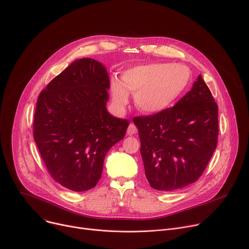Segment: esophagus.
I'll return each instance as SVG.
<instances>
[{"label":"esophagus","mask_w":249,"mask_h":249,"mask_svg":"<svg viewBox=\"0 0 249 249\" xmlns=\"http://www.w3.org/2000/svg\"><path fill=\"white\" fill-rule=\"evenodd\" d=\"M137 127L135 126V124H133V123H131L129 126H128V129H127V135H129V136H132V135H134V134H136L137 133Z\"/></svg>","instance_id":"1"}]
</instances>
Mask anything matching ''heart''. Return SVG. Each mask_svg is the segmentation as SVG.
Wrapping results in <instances>:
<instances>
[{"instance_id": "heart-1", "label": "heart", "mask_w": 249, "mask_h": 249, "mask_svg": "<svg viewBox=\"0 0 249 249\" xmlns=\"http://www.w3.org/2000/svg\"><path fill=\"white\" fill-rule=\"evenodd\" d=\"M187 67L170 63H150L126 70L110 84L111 96L118 109L129 102L128 92L134 94L136 107L146 114L162 112L179 97L190 81Z\"/></svg>"}]
</instances>
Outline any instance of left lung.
Segmentation results:
<instances>
[{
	"instance_id": "left-lung-1",
	"label": "left lung",
	"mask_w": 249,
	"mask_h": 249,
	"mask_svg": "<svg viewBox=\"0 0 249 249\" xmlns=\"http://www.w3.org/2000/svg\"><path fill=\"white\" fill-rule=\"evenodd\" d=\"M145 174L156 190L172 191L196 182L218 145V104L201 76L174 106L136 116Z\"/></svg>"
}]
</instances>
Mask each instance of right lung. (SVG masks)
<instances>
[{"label": "right lung", "mask_w": 249, "mask_h": 249, "mask_svg": "<svg viewBox=\"0 0 249 249\" xmlns=\"http://www.w3.org/2000/svg\"><path fill=\"white\" fill-rule=\"evenodd\" d=\"M109 77L89 58L74 61L42 89L33 119V138L47 171L77 192L93 188L105 155L121 141L129 120L106 110Z\"/></svg>", "instance_id": "obj_1"}]
</instances>
